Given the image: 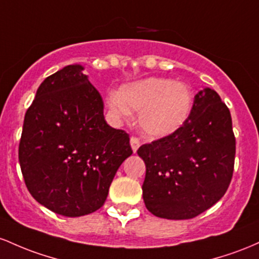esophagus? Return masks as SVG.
<instances>
[{
    "label": "esophagus",
    "mask_w": 259,
    "mask_h": 259,
    "mask_svg": "<svg viewBox=\"0 0 259 259\" xmlns=\"http://www.w3.org/2000/svg\"><path fill=\"white\" fill-rule=\"evenodd\" d=\"M130 143H131V148H132L133 153H137L139 145H141V143H139V141L136 137H131L130 139Z\"/></svg>",
    "instance_id": "1"
}]
</instances>
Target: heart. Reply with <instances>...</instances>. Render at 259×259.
Returning <instances> with one entry per match:
<instances>
[{
  "mask_svg": "<svg viewBox=\"0 0 259 259\" xmlns=\"http://www.w3.org/2000/svg\"><path fill=\"white\" fill-rule=\"evenodd\" d=\"M107 106L116 120H127L139 111L138 124L148 138H165L179 131L190 118L193 92L188 84L168 78L149 77L111 92Z\"/></svg>",
  "mask_w": 259,
  "mask_h": 259,
  "instance_id": "heart-1",
  "label": "heart"
}]
</instances>
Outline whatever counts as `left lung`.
<instances>
[{
    "instance_id": "8db88e82",
    "label": "left lung",
    "mask_w": 259,
    "mask_h": 259,
    "mask_svg": "<svg viewBox=\"0 0 259 259\" xmlns=\"http://www.w3.org/2000/svg\"><path fill=\"white\" fill-rule=\"evenodd\" d=\"M236 142L231 115L210 88L194 97L190 118L167 137L142 145L144 204L162 219H192L225 194L234 172Z\"/></svg>"
}]
</instances>
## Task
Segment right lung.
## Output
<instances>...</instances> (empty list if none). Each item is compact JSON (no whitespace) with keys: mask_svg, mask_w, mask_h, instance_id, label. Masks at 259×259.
Listing matches in <instances>:
<instances>
[{"mask_svg":"<svg viewBox=\"0 0 259 259\" xmlns=\"http://www.w3.org/2000/svg\"><path fill=\"white\" fill-rule=\"evenodd\" d=\"M83 71L82 65L66 66L40 84L19 143L29 192L69 218L103 207L118 167L132 154L130 136L106 123L103 98Z\"/></svg>","mask_w":259,"mask_h":259,"instance_id":"right-lung-1","label":"right lung"}]
</instances>
